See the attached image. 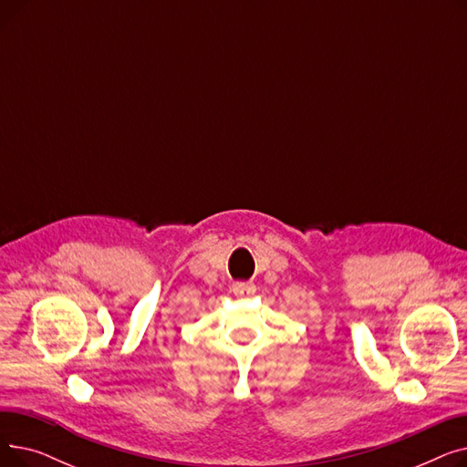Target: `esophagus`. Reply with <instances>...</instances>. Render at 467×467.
Here are the masks:
<instances>
[{
    "instance_id": "esophagus-1",
    "label": "esophagus",
    "mask_w": 467,
    "mask_h": 467,
    "mask_svg": "<svg viewBox=\"0 0 467 467\" xmlns=\"http://www.w3.org/2000/svg\"><path fill=\"white\" fill-rule=\"evenodd\" d=\"M233 293L236 297H250L255 293V284L252 282H236L233 284Z\"/></svg>"
}]
</instances>
